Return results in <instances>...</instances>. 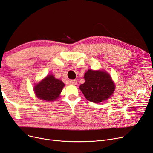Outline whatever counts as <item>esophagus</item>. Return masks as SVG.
Listing matches in <instances>:
<instances>
[{"label":"esophagus","mask_w":153,"mask_h":153,"mask_svg":"<svg viewBox=\"0 0 153 153\" xmlns=\"http://www.w3.org/2000/svg\"><path fill=\"white\" fill-rule=\"evenodd\" d=\"M69 83L71 85H76L77 83V81L76 80V79H71V80H70L69 82Z\"/></svg>","instance_id":"1"}]
</instances>
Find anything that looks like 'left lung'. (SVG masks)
I'll list each match as a JSON object with an SVG mask.
<instances>
[{
	"instance_id": "obj_1",
	"label": "left lung",
	"mask_w": 153,
	"mask_h": 153,
	"mask_svg": "<svg viewBox=\"0 0 153 153\" xmlns=\"http://www.w3.org/2000/svg\"><path fill=\"white\" fill-rule=\"evenodd\" d=\"M84 78L85 82L79 86V89L86 99L91 102H102L114 93L115 85L110 75L105 71L88 70Z\"/></svg>"
}]
</instances>
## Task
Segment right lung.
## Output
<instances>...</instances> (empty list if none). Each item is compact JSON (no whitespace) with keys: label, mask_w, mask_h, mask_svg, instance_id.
<instances>
[{"label":"right lung","mask_w":153,"mask_h":153,"mask_svg":"<svg viewBox=\"0 0 153 153\" xmlns=\"http://www.w3.org/2000/svg\"><path fill=\"white\" fill-rule=\"evenodd\" d=\"M65 84L56 79L53 75H47L33 88L35 95L38 98L47 101H55L59 98Z\"/></svg>","instance_id":"obj_1"}]
</instances>
